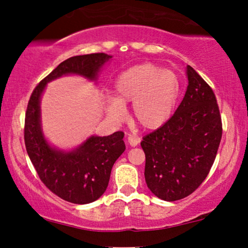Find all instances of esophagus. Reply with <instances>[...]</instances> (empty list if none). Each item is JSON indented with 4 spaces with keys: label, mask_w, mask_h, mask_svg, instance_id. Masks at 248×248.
<instances>
[{
    "label": "esophagus",
    "mask_w": 248,
    "mask_h": 248,
    "mask_svg": "<svg viewBox=\"0 0 248 248\" xmlns=\"http://www.w3.org/2000/svg\"><path fill=\"white\" fill-rule=\"evenodd\" d=\"M127 141H128V143L131 145V146H137L138 144H139L140 139H138V138H134L132 136H129L127 138Z\"/></svg>",
    "instance_id": "esophagus-1"
}]
</instances>
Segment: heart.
<instances>
[{
  "label": "heart",
  "instance_id": "heart-1",
  "mask_svg": "<svg viewBox=\"0 0 248 248\" xmlns=\"http://www.w3.org/2000/svg\"><path fill=\"white\" fill-rule=\"evenodd\" d=\"M182 85L178 75L154 63L134 65L115 83L116 99L109 100L108 115L115 120L125 115L124 105L132 104V118L146 130L163 127L174 114Z\"/></svg>",
  "mask_w": 248,
  "mask_h": 248
}]
</instances>
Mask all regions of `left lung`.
<instances>
[{
    "label": "left lung",
    "instance_id": "obj_1",
    "mask_svg": "<svg viewBox=\"0 0 248 248\" xmlns=\"http://www.w3.org/2000/svg\"><path fill=\"white\" fill-rule=\"evenodd\" d=\"M185 97L170 119L143 138L145 182L165 201L192 194L207 177L222 138L216 95L207 82L187 65Z\"/></svg>",
    "mask_w": 248,
    "mask_h": 248
}]
</instances>
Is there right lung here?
Here are the masks:
<instances>
[{
    "mask_svg": "<svg viewBox=\"0 0 248 248\" xmlns=\"http://www.w3.org/2000/svg\"><path fill=\"white\" fill-rule=\"evenodd\" d=\"M111 59L106 53L75 56L61 62L35 87L25 116L24 139L28 156L39 178L61 199L77 204L93 202L108 186L111 169L125 150L124 133L92 136L70 152L52 148L45 139L40 120V98L47 83L62 75L78 74L95 81L102 66Z\"/></svg>",
    "mask_w": 248,
    "mask_h": 248,
    "instance_id": "1",
    "label": "right lung"
}]
</instances>
